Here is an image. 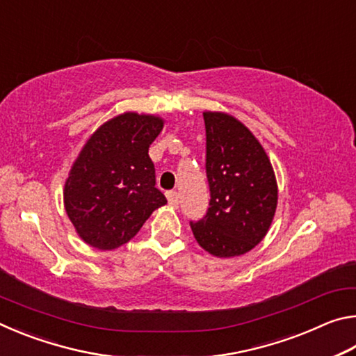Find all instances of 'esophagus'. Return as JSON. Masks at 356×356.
I'll list each match as a JSON object with an SVG mask.
<instances>
[{
	"instance_id": "1",
	"label": "esophagus",
	"mask_w": 356,
	"mask_h": 356,
	"mask_svg": "<svg viewBox=\"0 0 356 356\" xmlns=\"http://www.w3.org/2000/svg\"><path fill=\"white\" fill-rule=\"evenodd\" d=\"M166 197H168V202H170L172 207H177L179 206V193L176 190L168 191L166 193Z\"/></svg>"
}]
</instances>
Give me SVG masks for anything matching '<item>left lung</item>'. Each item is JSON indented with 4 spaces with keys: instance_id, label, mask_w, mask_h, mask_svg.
<instances>
[{
    "instance_id": "obj_1",
    "label": "left lung",
    "mask_w": 356,
    "mask_h": 356,
    "mask_svg": "<svg viewBox=\"0 0 356 356\" xmlns=\"http://www.w3.org/2000/svg\"><path fill=\"white\" fill-rule=\"evenodd\" d=\"M209 210L190 222L202 250L227 259L251 251L267 236L278 206V184L262 144L231 114L204 111Z\"/></svg>"
}]
</instances>
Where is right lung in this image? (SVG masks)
<instances>
[{
	"label": "right lung",
	"mask_w": 356,
	"mask_h": 356,
	"mask_svg": "<svg viewBox=\"0 0 356 356\" xmlns=\"http://www.w3.org/2000/svg\"><path fill=\"white\" fill-rule=\"evenodd\" d=\"M163 125L155 114L127 111L102 124L84 143L64 184L65 213L83 242L119 248L165 206L149 156Z\"/></svg>",
	"instance_id": "1"
}]
</instances>
